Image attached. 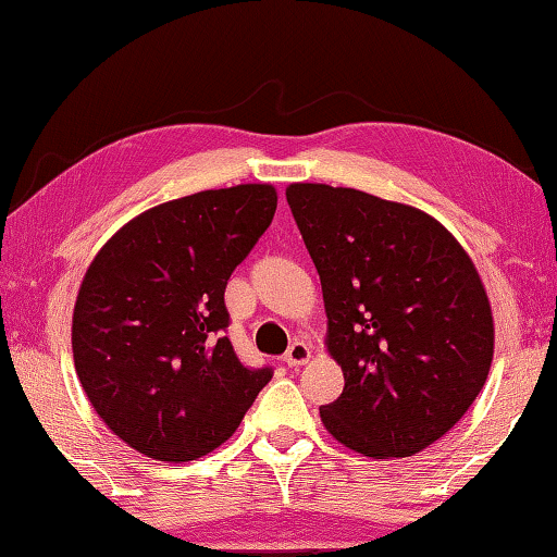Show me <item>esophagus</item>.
<instances>
[{
  "label": "esophagus",
  "mask_w": 557,
  "mask_h": 557,
  "mask_svg": "<svg viewBox=\"0 0 557 557\" xmlns=\"http://www.w3.org/2000/svg\"><path fill=\"white\" fill-rule=\"evenodd\" d=\"M308 359H310V347L306 343H294L288 347V352L284 355V362L288 367H300V364H306Z\"/></svg>",
  "instance_id": "34e87169"
}]
</instances>
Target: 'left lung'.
Wrapping results in <instances>:
<instances>
[{
  "mask_svg": "<svg viewBox=\"0 0 557 557\" xmlns=\"http://www.w3.org/2000/svg\"><path fill=\"white\" fill-rule=\"evenodd\" d=\"M327 313L345 388L320 408L335 441L376 460L408 457L460 421L482 392L494 320L472 259L411 205L355 188H286Z\"/></svg>",
  "mask_w": 557,
  "mask_h": 557,
  "instance_id": "left-lung-1",
  "label": "left lung"
}]
</instances>
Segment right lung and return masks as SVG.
I'll list each match as a JSON object with an SVG mask.
<instances>
[{"instance_id": "add662e5", "label": "right lung", "mask_w": 557, "mask_h": 557, "mask_svg": "<svg viewBox=\"0 0 557 557\" xmlns=\"http://www.w3.org/2000/svg\"><path fill=\"white\" fill-rule=\"evenodd\" d=\"M267 183L156 205L97 251L73 310L75 372L136 453L188 462L237 431L271 379L227 337L224 288L276 212Z\"/></svg>"}]
</instances>
